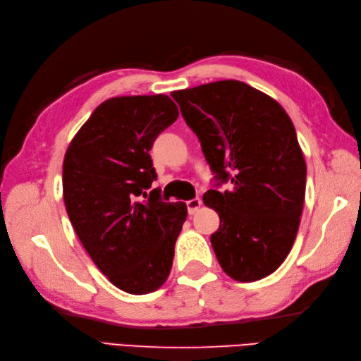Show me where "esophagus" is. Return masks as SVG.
I'll list each match as a JSON object with an SVG mask.
<instances>
[{"mask_svg":"<svg viewBox=\"0 0 361 361\" xmlns=\"http://www.w3.org/2000/svg\"><path fill=\"white\" fill-rule=\"evenodd\" d=\"M200 206H202V200H200L199 197H195V199H191V200H188V202H187L188 214H190V215H194L195 212H197V211L200 209Z\"/></svg>","mask_w":361,"mask_h":361,"instance_id":"esophagus-1","label":"esophagus"}]
</instances>
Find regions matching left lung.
Listing matches in <instances>:
<instances>
[{"mask_svg":"<svg viewBox=\"0 0 361 361\" xmlns=\"http://www.w3.org/2000/svg\"><path fill=\"white\" fill-rule=\"evenodd\" d=\"M171 96L215 174L203 202L220 215L211 235L218 262L238 281L269 276L289 255L304 204L307 169L292 120L272 97L235 80ZM227 181L231 188L218 192Z\"/></svg>","mask_w":361,"mask_h":361,"instance_id":"8db88e82","label":"left lung"}]
</instances>
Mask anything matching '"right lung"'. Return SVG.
I'll use <instances>...</instances> for the list:
<instances>
[{
	"label": "right lung",
	"instance_id": "1",
	"mask_svg": "<svg viewBox=\"0 0 361 361\" xmlns=\"http://www.w3.org/2000/svg\"><path fill=\"white\" fill-rule=\"evenodd\" d=\"M167 94L111 97L76 133L63 162V197L69 220L92 260L128 293L166 283L187 204L146 190L157 179L150 149L176 122ZM147 199L138 202L137 197Z\"/></svg>",
	"mask_w": 361,
	"mask_h": 361
}]
</instances>
